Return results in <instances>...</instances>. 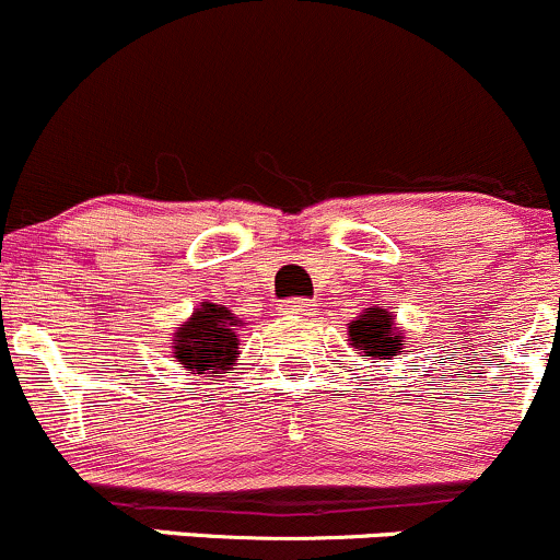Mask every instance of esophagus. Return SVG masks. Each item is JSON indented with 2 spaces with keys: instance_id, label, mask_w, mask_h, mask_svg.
Segmentation results:
<instances>
[{
  "instance_id": "1",
  "label": "esophagus",
  "mask_w": 560,
  "mask_h": 560,
  "mask_svg": "<svg viewBox=\"0 0 560 560\" xmlns=\"http://www.w3.org/2000/svg\"><path fill=\"white\" fill-rule=\"evenodd\" d=\"M284 311H287V314H300V316L311 314V300H305V298H292V300H287Z\"/></svg>"
}]
</instances>
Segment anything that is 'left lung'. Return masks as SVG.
Here are the masks:
<instances>
[{
	"mask_svg": "<svg viewBox=\"0 0 560 560\" xmlns=\"http://www.w3.org/2000/svg\"><path fill=\"white\" fill-rule=\"evenodd\" d=\"M351 349H357L362 357L373 359H392L402 349V335L394 329V319L386 308H370L349 325Z\"/></svg>",
	"mask_w": 560,
	"mask_h": 560,
	"instance_id": "left-lung-1",
	"label": "left lung"
}]
</instances>
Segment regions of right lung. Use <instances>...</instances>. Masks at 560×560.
I'll return each mask as SVG.
<instances>
[{"instance_id":"1","label":"right lung","mask_w":560,"mask_h":560,"mask_svg":"<svg viewBox=\"0 0 560 560\" xmlns=\"http://www.w3.org/2000/svg\"><path fill=\"white\" fill-rule=\"evenodd\" d=\"M235 327H238V319L231 311L217 308L214 303H203V308H198L192 319L174 335V354L185 368L196 370V373L228 370L238 354Z\"/></svg>"}]
</instances>
